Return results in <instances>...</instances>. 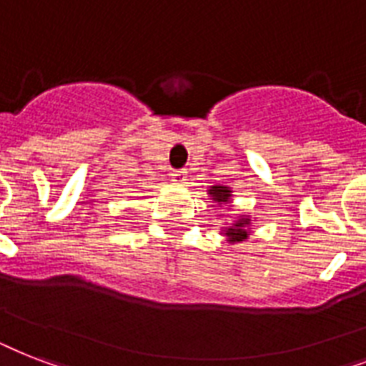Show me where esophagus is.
<instances>
[{
  "label": "esophagus",
  "instance_id": "esophagus-1",
  "mask_svg": "<svg viewBox=\"0 0 366 366\" xmlns=\"http://www.w3.org/2000/svg\"><path fill=\"white\" fill-rule=\"evenodd\" d=\"M171 177L177 184H184L186 182V178H188V172L184 171V169H178V171H172Z\"/></svg>",
  "mask_w": 366,
  "mask_h": 366
}]
</instances>
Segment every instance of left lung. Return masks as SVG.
<instances>
[{
	"instance_id": "left-lung-1",
	"label": "left lung",
	"mask_w": 366,
	"mask_h": 366,
	"mask_svg": "<svg viewBox=\"0 0 366 366\" xmlns=\"http://www.w3.org/2000/svg\"><path fill=\"white\" fill-rule=\"evenodd\" d=\"M209 195L212 197V201H217L218 205H224V203H228L229 197H232V189L228 186H211L209 189ZM250 220L249 218H239L234 226H228V228L224 229V235L228 237L229 243H241L249 237V226Z\"/></svg>"
}]
</instances>
